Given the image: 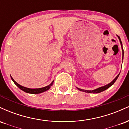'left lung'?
Returning <instances> with one entry per match:
<instances>
[{
    "label": "left lung",
    "instance_id": "8db88e82",
    "mask_svg": "<svg viewBox=\"0 0 129 129\" xmlns=\"http://www.w3.org/2000/svg\"><path fill=\"white\" fill-rule=\"evenodd\" d=\"M116 36H118V39H119V42H120V44H121V48H122V60H123V58H124V50H123V48H122V42H121V40L120 37H119V36H118V35H116ZM119 74H120V73L118 74V75L116 76V78H115V79H114L113 81H112V82H110V83H109V84H107V85H104V86H103V87H99V88H96V89H94V90H87L81 89V88H78V87H76V88H78V90H79L80 91H83V92H85V93H101V92H102V91H104V90H107V88H109V87L112 86V85H113L114 83H115V81H116V79H118V76H119Z\"/></svg>",
    "mask_w": 129,
    "mask_h": 129
}]
</instances>
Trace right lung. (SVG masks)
<instances>
[{"mask_svg": "<svg viewBox=\"0 0 129 129\" xmlns=\"http://www.w3.org/2000/svg\"><path fill=\"white\" fill-rule=\"evenodd\" d=\"M11 79H12V81L14 82V83L15 84V85H17V86L18 87L20 90H22V91H25V92H26L27 93H30V94H39V93H43V92H44V91H47V90L50 89V87L52 86L53 84V82H54V81H53V82H51L50 84H49V85H47V86H46V87H42V88H27V87L22 86V85L19 84L17 82H16V81L14 80V79H13L12 77H11Z\"/></svg>", "mask_w": 129, "mask_h": 129, "instance_id": "obj_1", "label": "right lung"}]
</instances>
